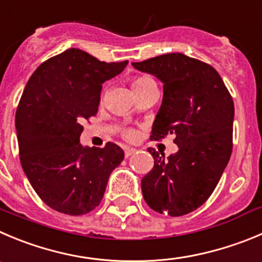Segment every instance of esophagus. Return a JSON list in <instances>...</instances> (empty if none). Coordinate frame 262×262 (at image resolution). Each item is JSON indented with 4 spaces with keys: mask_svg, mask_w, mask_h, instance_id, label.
Segmentation results:
<instances>
[{
    "mask_svg": "<svg viewBox=\"0 0 262 262\" xmlns=\"http://www.w3.org/2000/svg\"><path fill=\"white\" fill-rule=\"evenodd\" d=\"M124 152H125V158H129V156H132L134 152H136V150L132 147H125L124 148Z\"/></svg>",
    "mask_w": 262,
    "mask_h": 262,
    "instance_id": "34e87169",
    "label": "esophagus"
}]
</instances>
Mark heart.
I'll use <instances>...</instances> for the list:
<instances>
[{"label": "heart", "mask_w": 262, "mask_h": 262, "mask_svg": "<svg viewBox=\"0 0 262 262\" xmlns=\"http://www.w3.org/2000/svg\"><path fill=\"white\" fill-rule=\"evenodd\" d=\"M152 81L151 79H148V77H145V76H139V77H136V79L132 81V88L133 89H136V88H139L142 86V85L147 84V82ZM128 137H132V133H128Z\"/></svg>", "instance_id": "obj_1"}]
</instances>
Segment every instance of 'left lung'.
I'll return each mask as SVG.
<instances>
[{
  "label": "left lung",
  "mask_w": 262,
  "mask_h": 262,
  "mask_svg": "<svg viewBox=\"0 0 262 262\" xmlns=\"http://www.w3.org/2000/svg\"><path fill=\"white\" fill-rule=\"evenodd\" d=\"M163 82V101L151 139L172 134L176 154L148 148L154 168L141 187L151 209L172 217L199 208L211 196L233 150L234 102L212 66L170 53L132 63Z\"/></svg>",
  "instance_id": "left-lung-1"
}]
</instances>
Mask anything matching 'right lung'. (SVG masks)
I'll return each mask as SVG.
<instances>
[{
  "mask_svg": "<svg viewBox=\"0 0 262 262\" xmlns=\"http://www.w3.org/2000/svg\"><path fill=\"white\" fill-rule=\"evenodd\" d=\"M126 64L72 48L43 62L27 82L15 115L21 168L42 202L60 213L93 211L123 161L115 143L84 147L80 136L82 120L97 114L102 84Z\"/></svg>",
  "mask_w": 262,
  "mask_h": 262,
  "instance_id": "right-lung-1",
  "label": "right lung"
}]
</instances>
